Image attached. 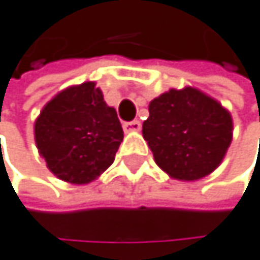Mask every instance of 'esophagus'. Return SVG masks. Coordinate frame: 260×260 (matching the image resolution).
Returning a JSON list of instances; mask_svg holds the SVG:
<instances>
[{
	"label": "esophagus",
	"mask_w": 260,
	"mask_h": 260,
	"mask_svg": "<svg viewBox=\"0 0 260 260\" xmlns=\"http://www.w3.org/2000/svg\"><path fill=\"white\" fill-rule=\"evenodd\" d=\"M123 130L125 132H140L141 130V122L140 120H132L123 123Z\"/></svg>",
	"instance_id": "esophagus-1"
}]
</instances>
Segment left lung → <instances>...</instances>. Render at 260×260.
<instances>
[{
	"mask_svg": "<svg viewBox=\"0 0 260 260\" xmlns=\"http://www.w3.org/2000/svg\"><path fill=\"white\" fill-rule=\"evenodd\" d=\"M232 130L231 113L193 87L172 88L154 98L143 123L155 164L181 181L213 173L232 143Z\"/></svg>",
	"mask_w": 260,
	"mask_h": 260,
	"instance_id": "left-lung-1",
	"label": "left lung"
}]
</instances>
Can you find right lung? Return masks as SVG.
I'll use <instances>...</instances> for the list:
<instances>
[{
  "label": "right lung",
  "mask_w": 260,
  "mask_h": 260,
  "mask_svg": "<svg viewBox=\"0 0 260 260\" xmlns=\"http://www.w3.org/2000/svg\"><path fill=\"white\" fill-rule=\"evenodd\" d=\"M123 132L114 108L95 82L71 85L43 108L35 122L36 147L58 179L87 184L114 162Z\"/></svg>",
  "instance_id": "obj_1"
}]
</instances>
